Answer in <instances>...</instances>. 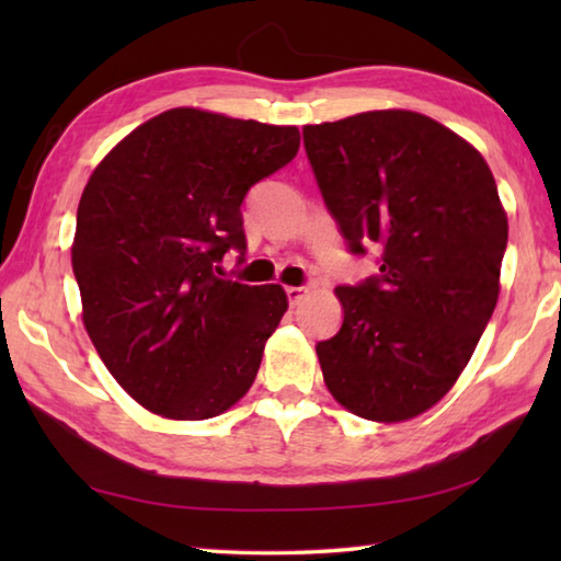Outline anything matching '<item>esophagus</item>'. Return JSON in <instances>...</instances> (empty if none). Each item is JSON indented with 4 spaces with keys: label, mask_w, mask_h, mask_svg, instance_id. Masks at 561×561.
I'll use <instances>...</instances> for the list:
<instances>
[{
    "label": "esophagus",
    "mask_w": 561,
    "mask_h": 561,
    "mask_svg": "<svg viewBox=\"0 0 561 561\" xmlns=\"http://www.w3.org/2000/svg\"><path fill=\"white\" fill-rule=\"evenodd\" d=\"M284 291H287V299L291 307H297V304L304 299V294H307V289H301V287H287Z\"/></svg>",
    "instance_id": "obj_1"
}]
</instances>
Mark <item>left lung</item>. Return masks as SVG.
I'll list each match as a JSON object with an SVG mask.
<instances>
[{"label":"left lung","mask_w":561,"mask_h":561,"mask_svg":"<svg viewBox=\"0 0 561 561\" xmlns=\"http://www.w3.org/2000/svg\"><path fill=\"white\" fill-rule=\"evenodd\" d=\"M304 148L351 254L378 274L336 287L344 324L317 344L327 388L368 421L428 411L495 311L507 215L478 150L413 111L304 126Z\"/></svg>","instance_id":"obj_1"}]
</instances>
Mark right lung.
<instances>
[{
	"label": "right lung",
	"instance_id": "add662e5",
	"mask_svg": "<svg viewBox=\"0 0 561 561\" xmlns=\"http://www.w3.org/2000/svg\"><path fill=\"white\" fill-rule=\"evenodd\" d=\"M297 150L294 126L173 108L93 170L71 247L83 324L148 411L205 421L250 391L287 294L217 274L225 252L244 257V195Z\"/></svg>",
	"mask_w": 561,
	"mask_h": 561
}]
</instances>
